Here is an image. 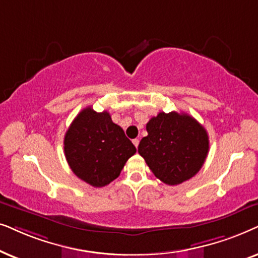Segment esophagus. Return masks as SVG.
I'll list each match as a JSON object with an SVG mask.
<instances>
[{"label": "esophagus", "mask_w": 258, "mask_h": 258, "mask_svg": "<svg viewBox=\"0 0 258 258\" xmlns=\"http://www.w3.org/2000/svg\"><path fill=\"white\" fill-rule=\"evenodd\" d=\"M132 143H133V145H135L136 147H138V145H139V139H133Z\"/></svg>", "instance_id": "34e87169"}]
</instances>
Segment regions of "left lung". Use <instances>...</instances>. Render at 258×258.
Returning <instances> with one entry per match:
<instances>
[{
	"label": "left lung",
	"mask_w": 258,
	"mask_h": 258,
	"mask_svg": "<svg viewBox=\"0 0 258 258\" xmlns=\"http://www.w3.org/2000/svg\"><path fill=\"white\" fill-rule=\"evenodd\" d=\"M146 130L138 152L158 179L178 185L202 169L209 152V137L191 115L160 112L151 118Z\"/></svg>",
	"instance_id": "obj_1"
}]
</instances>
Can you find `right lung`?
<instances>
[{"label": "right lung", "instance_id": "obj_1", "mask_svg": "<svg viewBox=\"0 0 258 258\" xmlns=\"http://www.w3.org/2000/svg\"><path fill=\"white\" fill-rule=\"evenodd\" d=\"M67 163L77 177L94 187L119 177L126 161L137 152L135 145L107 111L86 107L67 130L63 140Z\"/></svg>", "mask_w": 258, "mask_h": 258}]
</instances>
